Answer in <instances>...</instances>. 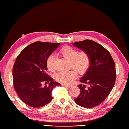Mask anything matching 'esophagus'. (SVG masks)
<instances>
[{
    "instance_id": "esophagus-1",
    "label": "esophagus",
    "mask_w": 129,
    "mask_h": 129,
    "mask_svg": "<svg viewBox=\"0 0 129 129\" xmlns=\"http://www.w3.org/2000/svg\"><path fill=\"white\" fill-rule=\"evenodd\" d=\"M62 85H63V86H64V87H68V88H71V87H72V85H68V84H62Z\"/></svg>"
}]
</instances>
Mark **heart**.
Returning a JSON list of instances; mask_svg holds the SVG:
<instances>
[{
    "label": "heart",
    "mask_w": 129,
    "mask_h": 129,
    "mask_svg": "<svg viewBox=\"0 0 129 129\" xmlns=\"http://www.w3.org/2000/svg\"><path fill=\"white\" fill-rule=\"evenodd\" d=\"M59 53L70 61L71 66L76 70L79 73L83 74L86 72L90 65V57L85 51L78 52L75 48L66 46L59 51ZM55 55L51 54L46 59V66L50 71L55 70L54 66ZM74 70L62 71L57 73L55 79L57 82L63 84H71L78 76V73Z\"/></svg>",
    "instance_id": "heart-1"
}]
</instances>
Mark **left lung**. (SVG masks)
<instances>
[{"label": "left lung", "mask_w": 129, "mask_h": 129, "mask_svg": "<svg viewBox=\"0 0 129 129\" xmlns=\"http://www.w3.org/2000/svg\"><path fill=\"white\" fill-rule=\"evenodd\" d=\"M73 45L87 52L90 59L88 70L79 81L89 86L78 85L81 93L74 101L82 107L93 108L105 101L115 84V63L109 52L95 41L85 40Z\"/></svg>", "instance_id": "obj_1"}]
</instances>
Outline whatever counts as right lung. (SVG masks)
<instances>
[{
	"label": "right lung",
	"instance_id": "1",
	"mask_svg": "<svg viewBox=\"0 0 129 129\" xmlns=\"http://www.w3.org/2000/svg\"><path fill=\"white\" fill-rule=\"evenodd\" d=\"M59 43L35 42L27 46L17 57L13 68L14 87L24 103L40 108L52 101V91L57 85L46 73V59ZM42 82L48 86L43 87Z\"/></svg>",
	"mask_w": 129,
	"mask_h": 129
}]
</instances>
